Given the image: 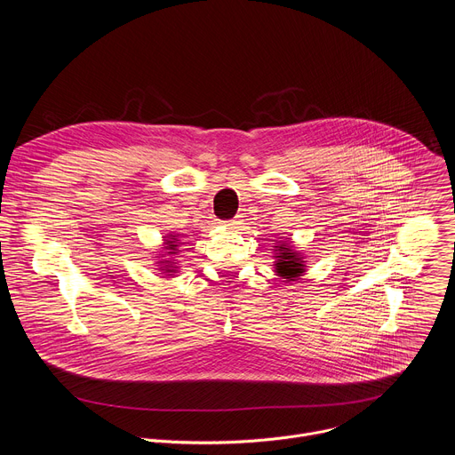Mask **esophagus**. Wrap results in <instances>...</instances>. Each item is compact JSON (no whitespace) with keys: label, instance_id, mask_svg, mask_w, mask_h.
Returning a JSON list of instances; mask_svg holds the SVG:
<instances>
[{"label":"esophagus","instance_id":"esophagus-1","mask_svg":"<svg viewBox=\"0 0 455 455\" xmlns=\"http://www.w3.org/2000/svg\"><path fill=\"white\" fill-rule=\"evenodd\" d=\"M223 225H225V228H239L241 221H239V218H235V220H232V221H227V223H223Z\"/></svg>","mask_w":455,"mask_h":455}]
</instances>
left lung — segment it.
I'll list each match as a JSON object with an SVG mask.
<instances>
[{
	"instance_id": "1",
	"label": "left lung",
	"mask_w": 455,
	"mask_h": 455,
	"mask_svg": "<svg viewBox=\"0 0 455 455\" xmlns=\"http://www.w3.org/2000/svg\"><path fill=\"white\" fill-rule=\"evenodd\" d=\"M275 251V261H274V272L275 275H279L284 283H295L299 281L304 274H306V257L302 255V251H299L291 239L286 237H279L277 244L274 246Z\"/></svg>"
}]
</instances>
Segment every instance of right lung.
<instances>
[{
    "label": "right lung",
    "instance_id": "1",
    "mask_svg": "<svg viewBox=\"0 0 455 455\" xmlns=\"http://www.w3.org/2000/svg\"><path fill=\"white\" fill-rule=\"evenodd\" d=\"M162 241H164L162 250L156 255V259H158L156 267L162 274H165L169 277H174V274H178V268H180V267H176L178 265L176 257L181 251L180 246L183 244L181 243V234H167V235H164Z\"/></svg>",
    "mask_w": 455,
    "mask_h": 455
}]
</instances>
